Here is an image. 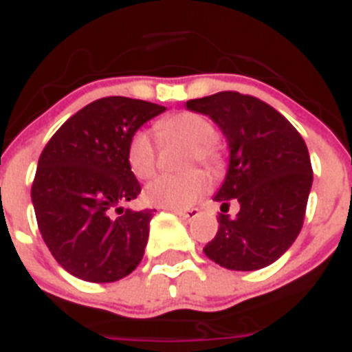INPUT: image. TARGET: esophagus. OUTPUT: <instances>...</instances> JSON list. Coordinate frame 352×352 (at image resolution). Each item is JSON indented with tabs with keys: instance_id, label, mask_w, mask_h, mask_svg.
<instances>
[{
	"instance_id": "1",
	"label": "esophagus",
	"mask_w": 352,
	"mask_h": 352,
	"mask_svg": "<svg viewBox=\"0 0 352 352\" xmlns=\"http://www.w3.org/2000/svg\"><path fill=\"white\" fill-rule=\"evenodd\" d=\"M175 214L182 218V220H191L199 214V209L191 208V209H175Z\"/></svg>"
}]
</instances>
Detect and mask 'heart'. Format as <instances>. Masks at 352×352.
<instances>
[{"instance_id":"b5f03b06","label":"heart","mask_w":352,"mask_h":352,"mask_svg":"<svg viewBox=\"0 0 352 352\" xmlns=\"http://www.w3.org/2000/svg\"><path fill=\"white\" fill-rule=\"evenodd\" d=\"M161 141H184L190 143L188 162L204 164L218 170L223 162V152L217 141V126L208 116L199 112L179 111L155 123ZM129 170L138 179H148L157 166V152L148 132L135 131L129 138L125 148ZM208 175L202 170L186 173H162L144 188V200L152 206L166 209H184L197 202L208 188Z\"/></svg>"}]
</instances>
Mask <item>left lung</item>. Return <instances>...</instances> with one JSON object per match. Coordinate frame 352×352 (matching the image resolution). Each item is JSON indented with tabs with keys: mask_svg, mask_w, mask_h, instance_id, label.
Wrapping results in <instances>:
<instances>
[{
	"mask_svg": "<svg viewBox=\"0 0 352 352\" xmlns=\"http://www.w3.org/2000/svg\"><path fill=\"white\" fill-rule=\"evenodd\" d=\"M188 109L211 116L229 141L231 161L214 200L221 202L217 236L204 247L229 270H259L281 258L299 236L313 182L302 135L281 112L238 91L190 100ZM241 204L236 219L228 204Z\"/></svg>",
	"mask_w": 352,
	"mask_h": 352,
	"instance_id": "obj_1",
	"label": "left lung"
}]
</instances>
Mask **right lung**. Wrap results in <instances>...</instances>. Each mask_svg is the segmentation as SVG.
I'll return each mask as SVG.
<instances>
[{
    "mask_svg": "<svg viewBox=\"0 0 352 352\" xmlns=\"http://www.w3.org/2000/svg\"><path fill=\"white\" fill-rule=\"evenodd\" d=\"M164 111L144 100L100 98L73 114L44 146L32 202L44 243L71 276L112 283L143 259L155 209L120 208L141 193L125 148L143 123Z\"/></svg>",
    "mask_w": 352,
    "mask_h": 352,
    "instance_id": "1",
    "label": "right lung"
}]
</instances>
